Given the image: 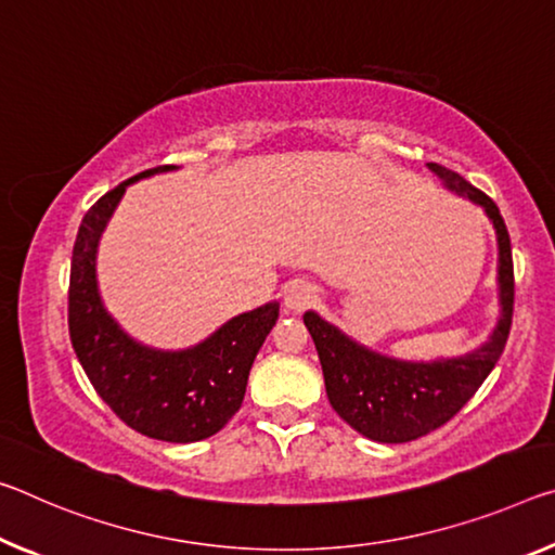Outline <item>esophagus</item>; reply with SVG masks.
Here are the masks:
<instances>
[{
    "label": "esophagus",
    "mask_w": 555,
    "mask_h": 555,
    "mask_svg": "<svg viewBox=\"0 0 555 555\" xmlns=\"http://www.w3.org/2000/svg\"><path fill=\"white\" fill-rule=\"evenodd\" d=\"M315 294H319V292H315V286L311 284V281L296 279L284 288V304L292 311H304L315 301Z\"/></svg>",
    "instance_id": "obj_1"
}]
</instances>
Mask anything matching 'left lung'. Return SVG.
Returning <instances> with one entry per match:
<instances>
[{
	"label": "left lung",
	"instance_id": "8db88e82",
	"mask_svg": "<svg viewBox=\"0 0 555 555\" xmlns=\"http://www.w3.org/2000/svg\"><path fill=\"white\" fill-rule=\"evenodd\" d=\"M429 170L439 175L456 195L469 197L487 209L496 227L501 319L487 346L472 350L464 358L437 360V363H402V360L377 356L358 346L313 311L304 315L306 328L319 350L325 395L333 410L356 433L385 444L410 442L450 422L494 371L504 353L514 319L512 240H508L499 207L494 199L450 167L429 163Z\"/></svg>",
	"mask_w": 555,
	"mask_h": 555
}]
</instances>
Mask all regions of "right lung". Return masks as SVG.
I'll return each mask as SVG.
<instances>
[{
	"mask_svg": "<svg viewBox=\"0 0 555 555\" xmlns=\"http://www.w3.org/2000/svg\"><path fill=\"white\" fill-rule=\"evenodd\" d=\"M172 167H153L120 182L86 212L68 279V336L93 390L128 427L184 444L217 435L242 408L251 363L274 328L279 304L236 315L182 353L138 346L103 311L95 288V244L103 227L130 182Z\"/></svg>",
	"mask_w": 555,
	"mask_h": 555,
	"instance_id": "add662e5",
	"label": "right lung"
}]
</instances>
